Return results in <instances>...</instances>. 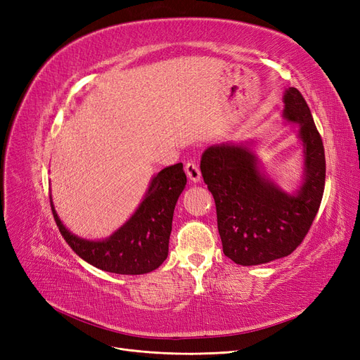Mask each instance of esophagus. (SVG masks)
<instances>
[{
    "mask_svg": "<svg viewBox=\"0 0 360 360\" xmlns=\"http://www.w3.org/2000/svg\"><path fill=\"white\" fill-rule=\"evenodd\" d=\"M185 173H187V176L191 182H199L200 181V170L197 167V165L194 161H188L187 165H185Z\"/></svg>",
    "mask_w": 360,
    "mask_h": 360,
    "instance_id": "34e87169",
    "label": "esophagus"
}]
</instances>
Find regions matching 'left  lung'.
I'll return each mask as SVG.
<instances>
[{"label":"left lung","instance_id":"obj_1","mask_svg":"<svg viewBox=\"0 0 360 360\" xmlns=\"http://www.w3.org/2000/svg\"><path fill=\"white\" fill-rule=\"evenodd\" d=\"M283 117L299 124L304 146L302 182L287 193L264 175L254 142H226L205 149L200 170L214 195L223 251L242 266L292 254L304 240L321 203L326 160L311 110L296 88L284 91Z\"/></svg>","mask_w":360,"mask_h":360}]
</instances>
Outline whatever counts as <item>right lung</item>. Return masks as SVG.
Segmentation results:
<instances>
[{
	"label": "right lung",
	"instance_id": "obj_1",
	"mask_svg": "<svg viewBox=\"0 0 360 360\" xmlns=\"http://www.w3.org/2000/svg\"><path fill=\"white\" fill-rule=\"evenodd\" d=\"M185 184L187 176L182 163L158 172L150 179L134 214L115 233L101 240L73 235L58 217L52 195L51 207L63 238L80 259L106 272L142 275L155 271L167 259L173 211Z\"/></svg>",
	"mask_w": 360,
	"mask_h": 360
}]
</instances>
